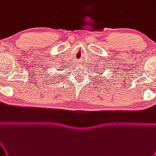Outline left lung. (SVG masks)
Returning <instances> with one entry per match:
<instances>
[{"label":"left lung","instance_id":"8db88e82","mask_svg":"<svg viewBox=\"0 0 156 156\" xmlns=\"http://www.w3.org/2000/svg\"><path fill=\"white\" fill-rule=\"evenodd\" d=\"M108 66H109V65H108ZM97 67H98V66H97ZM92 71H93V70H92ZM101 68H98V70H97V71H96V73L98 74V75H95V76H97V78H95V79L93 78L94 81H95V83L100 81H99L100 79H98L99 77H100V76H101V81H105V79H103V77H102L101 75ZM92 74H93V73H92ZM104 78H105V76H104ZM106 81H107V80H106ZM94 83H95V82H94ZM97 84H98V83H97Z\"/></svg>","mask_w":156,"mask_h":156}]
</instances>
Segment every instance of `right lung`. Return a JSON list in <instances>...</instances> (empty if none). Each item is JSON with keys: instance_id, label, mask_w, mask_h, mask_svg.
<instances>
[{"instance_id": "1", "label": "right lung", "mask_w": 156, "mask_h": 156, "mask_svg": "<svg viewBox=\"0 0 156 156\" xmlns=\"http://www.w3.org/2000/svg\"><path fill=\"white\" fill-rule=\"evenodd\" d=\"M64 66V68L62 67V66H59V68H60V69H59V71H63V69H65V67H66V66H64H64ZM58 72V73H60V72ZM57 75H58V76H56V77H61V76H60V73H57ZM56 78H54V77H52V80H51V81H53V80H54V79H56Z\"/></svg>"}]
</instances>
